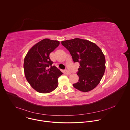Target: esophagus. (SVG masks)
<instances>
[{"label":"esophagus","mask_w":130,"mask_h":130,"mask_svg":"<svg viewBox=\"0 0 130 130\" xmlns=\"http://www.w3.org/2000/svg\"><path fill=\"white\" fill-rule=\"evenodd\" d=\"M65 73H66V74H71V73H70V72H69V71H66V72H65Z\"/></svg>","instance_id":"obj_1"}]
</instances>
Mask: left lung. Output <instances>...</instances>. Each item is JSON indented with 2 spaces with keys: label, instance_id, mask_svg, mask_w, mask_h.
Here are the masks:
<instances>
[{
  "label": "left lung",
  "instance_id": "1",
  "mask_svg": "<svg viewBox=\"0 0 130 130\" xmlns=\"http://www.w3.org/2000/svg\"><path fill=\"white\" fill-rule=\"evenodd\" d=\"M70 53L73 61L79 63L77 75L78 82L73 84L76 89L88 92L100 83L106 69V59L101 49L94 43L75 38L61 41Z\"/></svg>",
  "mask_w": 130,
  "mask_h": 130
}]
</instances>
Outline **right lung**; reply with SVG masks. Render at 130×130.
<instances>
[{"instance_id":"obj_1","label":"right lung","mask_w":130,"mask_h":130,"mask_svg":"<svg viewBox=\"0 0 130 130\" xmlns=\"http://www.w3.org/2000/svg\"><path fill=\"white\" fill-rule=\"evenodd\" d=\"M59 44V41L43 39L35 44L24 57L23 68L26 79L38 93H51L58 86V78L62 73L52 66L53 62L50 54Z\"/></svg>"}]
</instances>
